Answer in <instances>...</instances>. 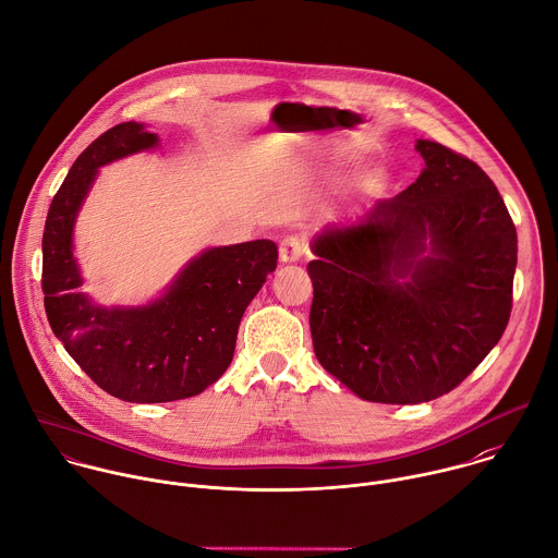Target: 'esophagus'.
<instances>
[{"instance_id":"34e87169","label":"esophagus","mask_w":558,"mask_h":558,"mask_svg":"<svg viewBox=\"0 0 558 558\" xmlns=\"http://www.w3.org/2000/svg\"><path fill=\"white\" fill-rule=\"evenodd\" d=\"M305 255H307V242H305L301 235L292 233V235H286V238L281 240V246H279V257H281V262H286V264L301 262Z\"/></svg>"}]
</instances>
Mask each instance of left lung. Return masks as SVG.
I'll return each instance as SVG.
<instances>
[{
	"label": "left lung",
	"mask_w": 558,
	"mask_h": 558,
	"mask_svg": "<svg viewBox=\"0 0 558 558\" xmlns=\"http://www.w3.org/2000/svg\"><path fill=\"white\" fill-rule=\"evenodd\" d=\"M416 150L418 179L355 222L327 227L307 266L314 353L375 403L453 390L497 344L512 310L517 231L497 187L442 144L418 140ZM401 276L411 281L399 284Z\"/></svg>",
	"instance_id": "left-lung-1"
}]
</instances>
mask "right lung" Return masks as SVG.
Masks as SVG:
<instances>
[{
  "label": "right lung",
  "mask_w": 558,
  "mask_h": 558,
  "mask_svg": "<svg viewBox=\"0 0 558 558\" xmlns=\"http://www.w3.org/2000/svg\"><path fill=\"white\" fill-rule=\"evenodd\" d=\"M157 135L126 122L102 133L59 187L44 231L46 314L76 364L109 395L163 403L203 392L233 360L244 310L277 268V244L255 240L205 251L159 301L94 307L72 255V229L100 166L153 148Z\"/></svg>",
  "instance_id": "obj_1"
}]
</instances>
